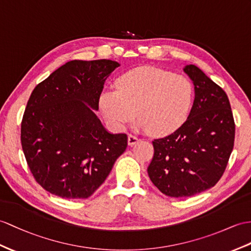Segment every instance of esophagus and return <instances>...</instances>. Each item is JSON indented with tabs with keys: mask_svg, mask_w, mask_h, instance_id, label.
<instances>
[{
	"mask_svg": "<svg viewBox=\"0 0 251 251\" xmlns=\"http://www.w3.org/2000/svg\"><path fill=\"white\" fill-rule=\"evenodd\" d=\"M138 140L139 139L136 136H134V135H132V134H130V135L127 136V145H129V146L135 145L138 142Z\"/></svg>",
	"mask_w": 251,
	"mask_h": 251,
	"instance_id": "obj_1",
	"label": "esophagus"
}]
</instances>
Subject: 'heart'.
<instances>
[{"label":"heart","instance_id":"obj_1","mask_svg":"<svg viewBox=\"0 0 251 251\" xmlns=\"http://www.w3.org/2000/svg\"><path fill=\"white\" fill-rule=\"evenodd\" d=\"M117 90L100 96L101 111L116 130L135 117L136 126L153 135H165L184 122L194 102V85L184 75L153 67H140L122 75Z\"/></svg>","mask_w":251,"mask_h":251}]
</instances>
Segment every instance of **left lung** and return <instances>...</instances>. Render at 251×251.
Wrapping results in <instances>:
<instances>
[{
  "instance_id": "left-lung-1",
  "label": "left lung",
  "mask_w": 251,
  "mask_h": 251,
  "mask_svg": "<svg viewBox=\"0 0 251 251\" xmlns=\"http://www.w3.org/2000/svg\"><path fill=\"white\" fill-rule=\"evenodd\" d=\"M193 81L195 100L178 130L154 139L148 167L152 183L169 197H191L222 178L233 149L235 125L228 96L195 65L183 68Z\"/></svg>"
}]
</instances>
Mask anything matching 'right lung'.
<instances>
[{"instance_id":"right-lung-1","label":"right lung","mask_w":251,"mask_h":251,"mask_svg":"<svg viewBox=\"0 0 251 251\" xmlns=\"http://www.w3.org/2000/svg\"><path fill=\"white\" fill-rule=\"evenodd\" d=\"M120 66L109 59L71 60L33 90L21 124L23 153L35 180L67 199L88 198L127 146L95 111L105 79Z\"/></svg>"}]
</instances>
